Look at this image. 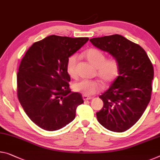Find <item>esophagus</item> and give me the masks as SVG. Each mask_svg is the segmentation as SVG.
Segmentation results:
<instances>
[{"label":"esophagus","instance_id":"1","mask_svg":"<svg viewBox=\"0 0 160 160\" xmlns=\"http://www.w3.org/2000/svg\"><path fill=\"white\" fill-rule=\"evenodd\" d=\"M82 99H83V100H91V99H92V98L89 97V96L82 95Z\"/></svg>","mask_w":160,"mask_h":160}]
</instances>
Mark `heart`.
Wrapping results in <instances>:
<instances>
[{
	"label": "heart",
	"instance_id": "b5f03b06",
	"mask_svg": "<svg viewBox=\"0 0 160 160\" xmlns=\"http://www.w3.org/2000/svg\"><path fill=\"white\" fill-rule=\"evenodd\" d=\"M86 59L97 69V75L105 84H110L118 77L120 64L116 58H106L102 50L96 48H90L84 52ZM78 57L77 54H72L68 58L66 71L68 75L72 78L77 77ZM72 88L75 92L83 95L90 96L102 90L103 84L100 80H82L75 82Z\"/></svg>",
	"mask_w": 160,
	"mask_h": 160
}]
</instances>
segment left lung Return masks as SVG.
<instances>
[{
    "instance_id": "1",
    "label": "left lung",
    "mask_w": 160,
    "mask_h": 160,
    "mask_svg": "<svg viewBox=\"0 0 160 160\" xmlns=\"http://www.w3.org/2000/svg\"><path fill=\"white\" fill-rule=\"evenodd\" d=\"M90 41L119 60V76L100 97L103 107L96 113L108 130L122 132L141 118L151 99L154 68L140 45L120 35L94 38Z\"/></svg>"
}]
</instances>
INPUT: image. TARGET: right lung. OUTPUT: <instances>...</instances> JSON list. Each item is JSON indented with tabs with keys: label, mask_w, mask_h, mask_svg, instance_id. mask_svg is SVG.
<instances>
[{
	"label": "right lung",
	"mask_w": 160,
	"mask_h": 160,
	"mask_svg": "<svg viewBox=\"0 0 160 160\" xmlns=\"http://www.w3.org/2000/svg\"><path fill=\"white\" fill-rule=\"evenodd\" d=\"M88 40L50 35L34 42L21 60L18 98L26 115L40 128L55 131L64 128L84 102L80 93L71 92L66 62Z\"/></svg>",
	"instance_id": "obj_1"
}]
</instances>
